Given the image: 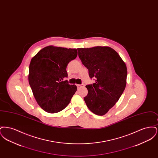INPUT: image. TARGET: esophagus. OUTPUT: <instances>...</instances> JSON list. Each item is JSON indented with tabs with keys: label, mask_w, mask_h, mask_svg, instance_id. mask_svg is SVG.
<instances>
[{
	"label": "esophagus",
	"mask_w": 158,
	"mask_h": 158,
	"mask_svg": "<svg viewBox=\"0 0 158 158\" xmlns=\"http://www.w3.org/2000/svg\"><path fill=\"white\" fill-rule=\"evenodd\" d=\"M77 85L78 88H81L84 87V86H85L84 84H79V85Z\"/></svg>",
	"instance_id": "1"
}]
</instances>
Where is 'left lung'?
Returning a JSON list of instances; mask_svg holds the SVG:
<instances>
[{
	"label": "left lung",
	"mask_w": 158,
	"mask_h": 158,
	"mask_svg": "<svg viewBox=\"0 0 158 158\" xmlns=\"http://www.w3.org/2000/svg\"><path fill=\"white\" fill-rule=\"evenodd\" d=\"M79 57L95 82L86 86L84 98L88 108L103 115L118 101L126 86L127 67L119 54L109 47L77 48Z\"/></svg>",
	"instance_id": "8db88e82"
}]
</instances>
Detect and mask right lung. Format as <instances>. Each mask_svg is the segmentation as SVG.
<instances>
[{"label": "right lung", "instance_id": "right-lung-1", "mask_svg": "<svg viewBox=\"0 0 158 158\" xmlns=\"http://www.w3.org/2000/svg\"><path fill=\"white\" fill-rule=\"evenodd\" d=\"M76 48L47 46L31 59L28 81L39 106L46 112L56 113L64 109L77 90L75 85H69L68 63L76 59Z\"/></svg>", "mask_w": 158, "mask_h": 158}]
</instances>
